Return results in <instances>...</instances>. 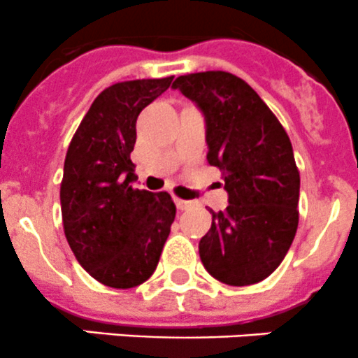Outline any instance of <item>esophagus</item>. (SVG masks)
I'll list each match as a JSON object with an SVG mask.
<instances>
[{"label": "esophagus", "instance_id": "1", "mask_svg": "<svg viewBox=\"0 0 358 358\" xmlns=\"http://www.w3.org/2000/svg\"><path fill=\"white\" fill-rule=\"evenodd\" d=\"M176 207L179 208V210H186L187 207H191V201L187 200H180V198H176Z\"/></svg>", "mask_w": 358, "mask_h": 358}]
</instances>
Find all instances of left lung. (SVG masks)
Wrapping results in <instances>:
<instances>
[{
	"mask_svg": "<svg viewBox=\"0 0 358 358\" xmlns=\"http://www.w3.org/2000/svg\"><path fill=\"white\" fill-rule=\"evenodd\" d=\"M205 118L208 164L224 174L226 210L198 243L205 270L222 284H257L284 261L299 221V172L284 127L242 78L226 71L172 83Z\"/></svg>",
	"mask_w": 358,
	"mask_h": 358,
	"instance_id": "obj_1",
	"label": "left lung"
}]
</instances>
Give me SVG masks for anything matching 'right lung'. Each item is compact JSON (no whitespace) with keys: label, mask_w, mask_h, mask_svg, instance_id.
<instances>
[{"label":"right lung","mask_w":358,"mask_h":358,"mask_svg":"<svg viewBox=\"0 0 358 358\" xmlns=\"http://www.w3.org/2000/svg\"><path fill=\"white\" fill-rule=\"evenodd\" d=\"M172 80L123 81L102 90L67 150L60 184L64 233L78 263L108 287L146 282L174 222L171 194L134 189L130 160L137 116Z\"/></svg>","instance_id":"1"}]
</instances>
